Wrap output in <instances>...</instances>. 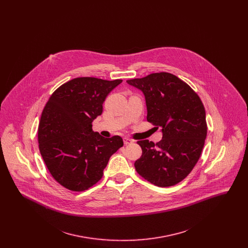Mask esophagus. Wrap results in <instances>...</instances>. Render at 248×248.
Here are the masks:
<instances>
[{"mask_svg": "<svg viewBox=\"0 0 248 248\" xmlns=\"http://www.w3.org/2000/svg\"><path fill=\"white\" fill-rule=\"evenodd\" d=\"M133 142L132 140H130L128 138H124V145H128V144H131Z\"/></svg>", "mask_w": 248, "mask_h": 248, "instance_id": "34e87169", "label": "esophagus"}]
</instances>
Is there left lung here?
Segmentation results:
<instances>
[{"instance_id": "8db88e82", "label": "left lung", "mask_w": 248, "mask_h": 248, "mask_svg": "<svg viewBox=\"0 0 248 248\" xmlns=\"http://www.w3.org/2000/svg\"><path fill=\"white\" fill-rule=\"evenodd\" d=\"M128 84L141 90L147 121L162 127L156 144L140 140L142 155L135 162L137 172L158 187H170L189 175L200 158L207 134L205 109L189 84L168 72L131 79Z\"/></svg>"}]
</instances>
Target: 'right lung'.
<instances>
[{
    "mask_svg": "<svg viewBox=\"0 0 248 248\" xmlns=\"http://www.w3.org/2000/svg\"><path fill=\"white\" fill-rule=\"evenodd\" d=\"M122 82L79 77L59 86L48 99L38 128L39 150L52 177L66 189L92 187L123 147L121 137L105 139L92 130L107 95Z\"/></svg>",
    "mask_w": 248,
    "mask_h": 248,
    "instance_id": "obj_1",
    "label": "right lung"
}]
</instances>
